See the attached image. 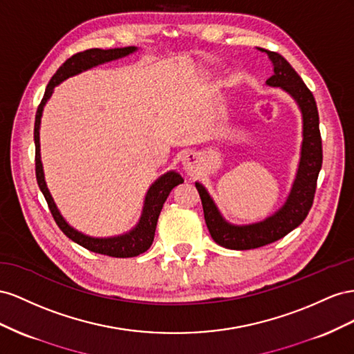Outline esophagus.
Returning <instances> with one entry per match:
<instances>
[{"label":"esophagus","mask_w":354,"mask_h":354,"mask_svg":"<svg viewBox=\"0 0 354 354\" xmlns=\"http://www.w3.org/2000/svg\"><path fill=\"white\" fill-rule=\"evenodd\" d=\"M183 165H184V169L188 175H194V171L197 169V157L196 154H185L184 158H183Z\"/></svg>","instance_id":"34e87169"}]
</instances>
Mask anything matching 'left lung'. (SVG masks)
I'll return each instance as SVG.
<instances>
[{"mask_svg":"<svg viewBox=\"0 0 354 354\" xmlns=\"http://www.w3.org/2000/svg\"><path fill=\"white\" fill-rule=\"evenodd\" d=\"M262 50L268 55L272 68H274V74L267 80V84L281 87L297 100L302 113V124H304L302 126L304 129L302 135H304V139H302L299 169L288 201L274 215L258 222V224L243 227L228 224L221 216L206 188L198 183L196 184L212 239L218 245L234 250L257 249L270 245L272 241L285 237L292 230L302 224L313 206V200H315L317 176L323 160L319 113L315 96L283 56L266 48Z\"/></svg>","mask_w":354,"mask_h":354,"instance_id":"obj_1","label":"left lung"}]
</instances>
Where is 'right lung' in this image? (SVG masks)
<instances>
[{"label": "right lung", "instance_id": "1", "mask_svg": "<svg viewBox=\"0 0 354 354\" xmlns=\"http://www.w3.org/2000/svg\"><path fill=\"white\" fill-rule=\"evenodd\" d=\"M135 50H136V47L109 48V50L88 48V50H84V52L75 53L74 56L66 59L65 64L56 71V74L52 77V80H50L47 84L44 96L37 109L35 126H34L37 183H38L39 189L43 191V194H44L46 201L48 205V209H50V212H52L53 219L56 221L57 227L64 231V234L66 237L75 241V243H78L80 246L86 248L87 250L96 252V254L108 255L113 258H132V257H138L140 254H144V252H147L149 249V246L153 245V241H154L156 227H157L160 212H161V209H163V205H165L167 196L170 194V191L174 189L176 185L184 183L183 176L176 174V171H167L166 175H163L160 179L156 180L153 187L148 189V194L145 197L144 212H142V216H140L139 224L136 225L135 230L130 231L129 234L113 237V239H93V237L84 236L66 224L62 215L59 214L55 201L47 189L44 174H43V165H41V160H39V121H41L43 106L46 105L47 99L52 96L55 86H57L60 82H64V80H66L68 77L75 75L78 73H82V71H86L88 68L99 65V64H105V62H109V60L127 56L132 52H135Z\"/></svg>", "mask_w": 354, "mask_h": 354}]
</instances>
